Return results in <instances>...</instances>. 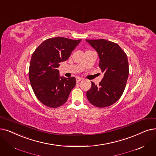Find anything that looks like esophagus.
I'll return each instance as SVG.
<instances>
[{"mask_svg": "<svg viewBox=\"0 0 156 156\" xmlns=\"http://www.w3.org/2000/svg\"><path fill=\"white\" fill-rule=\"evenodd\" d=\"M83 78H81V77H76V82L78 83V82H81V81H82L83 80Z\"/></svg>", "mask_w": 156, "mask_h": 156, "instance_id": "1", "label": "esophagus"}]
</instances>
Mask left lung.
<instances>
[{
	"instance_id": "1",
	"label": "left lung",
	"mask_w": 156,
	"mask_h": 156,
	"mask_svg": "<svg viewBox=\"0 0 156 156\" xmlns=\"http://www.w3.org/2000/svg\"><path fill=\"white\" fill-rule=\"evenodd\" d=\"M98 52L99 66L104 77L99 86L91 82L87 92L89 102L95 106L105 108L116 103L122 95L129 75L127 57L119 45L106 39H86Z\"/></svg>"
}]
</instances>
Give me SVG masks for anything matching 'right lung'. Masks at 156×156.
Listing matches in <instances>:
<instances>
[{"label":"right lung","mask_w":156,"mask_h":156,"mask_svg":"<svg viewBox=\"0 0 156 156\" xmlns=\"http://www.w3.org/2000/svg\"><path fill=\"white\" fill-rule=\"evenodd\" d=\"M81 40L57 37L46 39L33 53L29 76L36 96L45 106L55 108L64 105L75 87L74 77L59 75V63L66 61Z\"/></svg>","instance_id":"1"}]
</instances>
